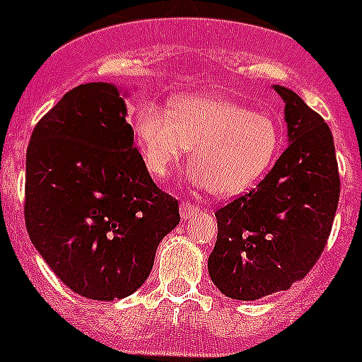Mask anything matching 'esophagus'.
Returning a JSON list of instances; mask_svg holds the SVG:
<instances>
[{
	"label": "esophagus",
	"mask_w": 362,
	"mask_h": 362,
	"mask_svg": "<svg viewBox=\"0 0 362 362\" xmlns=\"http://www.w3.org/2000/svg\"><path fill=\"white\" fill-rule=\"evenodd\" d=\"M179 212H181V217H183V219H190V217L197 216L199 209H197L196 204L188 203V201H183V203H181V206H179Z\"/></svg>",
	"instance_id": "1"
}]
</instances>
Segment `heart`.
<instances>
[{
  "instance_id": "b5f03b06",
  "label": "heart",
  "mask_w": 362,
  "mask_h": 362,
  "mask_svg": "<svg viewBox=\"0 0 362 362\" xmlns=\"http://www.w3.org/2000/svg\"><path fill=\"white\" fill-rule=\"evenodd\" d=\"M136 139L146 170L163 179L192 146V183L219 196L250 188L276 159L281 136L268 114L217 95L175 99L139 112Z\"/></svg>"
}]
</instances>
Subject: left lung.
Segmentation results:
<instances>
[{
	"mask_svg": "<svg viewBox=\"0 0 362 362\" xmlns=\"http://www.w3.org/2000/svg\"><path fill=\"white\" fill-rule=\"evenodd\" d=\"M284 99L288 146L250 192L217 209L209 274L226 297L261 299L288 290L317 263L339 203V166L330 127L296 92Z\"/></svg>",
	"mask_w": 362,
	"mask_h": 362,
	"instance_id": "1",
	"label": "left lung"
}]
</instances>
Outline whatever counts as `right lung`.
Listing matches in <instances>:
<instances>
[{
  "label": "right lung",
  "instance_id": "add662e5",
  "mask_svg": "<svg viewBox=\"0 0 362 362\" xmlns=\"http://www.w3.org/2000/svg\"><path fill=\"white\" fill-rule=\"evenodd\" d=\"M124 116L116 86L85 83L41 117L27 148L30 241L86 299L136 292L179 223L177 199L152 181Z\"/></svg>",
  "mask_w": 362,
  "mask_h": 362
}]
</instances>
